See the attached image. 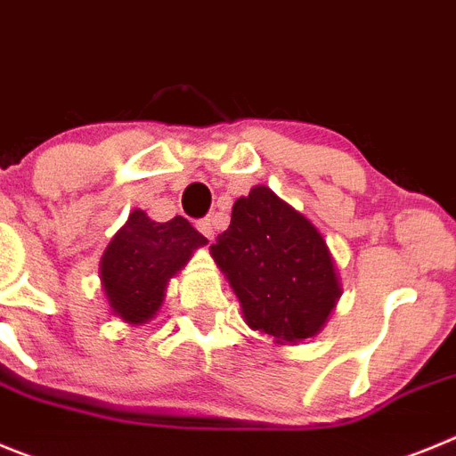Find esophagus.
I'll return each mask as SVG.
<instances>
[{
    "instance_id": "34e87169",
    "label": "esophagus",
    "mask_w": 456,
    "mask_h": 456,
    "mask_svg": "<svg viewBox=\"0 0 456 456\" xmlns=\"http://www.w3.org/2000/svg\"><path fill=\"white\" fill-rule=\"evenodd\" d=\"M198 229L204 233V236L208 238V240H213V236H216V220H213V218L200 220Z\"/></svg>"
}]
</instances>
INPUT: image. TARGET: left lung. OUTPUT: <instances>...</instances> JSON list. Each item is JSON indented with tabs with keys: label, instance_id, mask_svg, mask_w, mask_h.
I'll list each match as a JSON object with an SVG mask.
<instances>
[{
	"label": "left lung",
	"instance_id": "8db88e82",
	"mask_svg": "<svg viewBox=\"0 0 456 456\" xmlns=\"http://www.w3.org/2000/svg\"><path fill=\"white\" fill-rule=\"evenodd\" d=\"M211 256L249 330L279 346L320 334L343 293L325 236L268 186L233 202L232 223Z\"/></svg>",
	"mask_w": 456,
	"mask_h": 456
}]
</instances>
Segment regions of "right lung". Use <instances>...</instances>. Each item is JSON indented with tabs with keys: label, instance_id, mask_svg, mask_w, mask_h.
I'll return each mask as SVG.
<instances>
[{
	"label": "right lung",
	"instance_id": "add662e5",
	"mask_svg": "<svg viewBox=\"0 0 456 456\" xmlns=\"http://www.w3.org/2000/svg\"><path fill=\"white\" fill-rule=\"evenodd\" d=\"M207 243L182 216L157 223L142 208H134L100 261L102 290L110 314L131 327L154 318L167 281Z\"/></svg>",
	"mask_w": 456,
	"mask_h": 456
}]
</instances>
